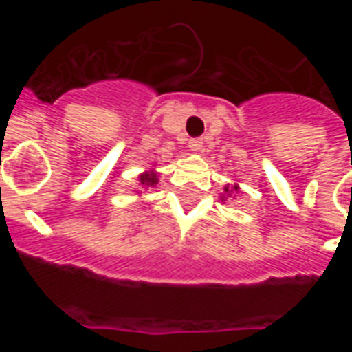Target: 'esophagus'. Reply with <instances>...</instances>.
<instances>
[{
  "label": "esophagus",
  "mask_w": 352,
  "mask_h": 352,
  "mask_svg": "<svg viewBox=\"0 0 352 352\" xmlns=\"http://www.w3.org/2000/svg\"><path fill=\"white\" fill-rule=\"evenodd\" d=\"M203 139H190V141H188V148H190L192 151H195V153L203 151Z\"/></svg>",
  "instance_id": "esophagus-1"
}]
</instances>
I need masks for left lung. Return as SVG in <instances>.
Here are the masks:
<instances>
[{
	"mask_svg": "<svg viewBox=\"0 0 352 352\" xmlns=\"http://www.w3.org/2000/svg\"><path fill=\"white\" fill-rule=\"evenodd\" d=\"M223 190H226V194L229 195V194H232V192H238L239 188H238V185H234V186H232V188H229V186H226V188H223Z\"/></svg>",
	"mask_w": 352,
	"mask_h": 352,
	"instance_id": "8db88e82",
	"label": "left lung"
}]
</instances>
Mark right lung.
<instances>
[{
  "label": "right lung",
  "mask_w": 352,
  "mask_h": 352,
  "mask_svg": "<svg viewBox=\"0 0 352 352\" xmlns=\"http://www.w3.org/2000/svg\"><path fill=\"white\" fill-rule=\"evenodd\" d=\"M139 182H141V185L144 186H155L158 183V178H157V173L155 170H146V173H142L141 176H139Z\"/></svg>",
  "instance_id": "right-lung-1"
}]
</instances>
